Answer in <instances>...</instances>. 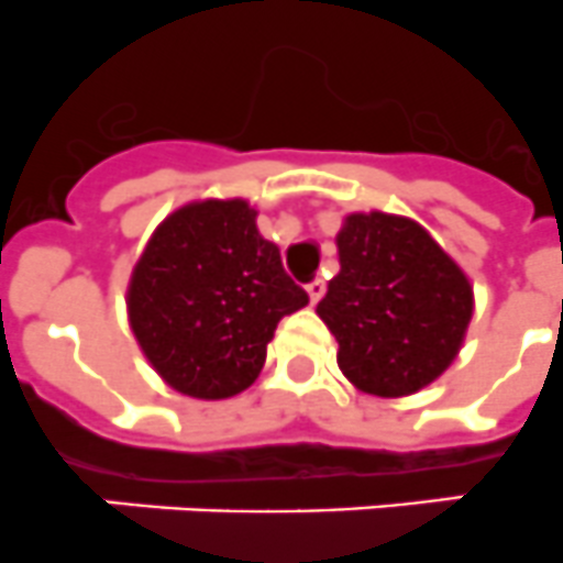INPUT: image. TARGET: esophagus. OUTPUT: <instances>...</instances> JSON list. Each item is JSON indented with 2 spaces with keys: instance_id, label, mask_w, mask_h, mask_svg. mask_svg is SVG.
<instances>
[{
  "instance_id": "1",
  "label": "esophagus",
  "mask_w": 563,
  "mask_h": 563,
  "mask_svg": "<svg viewBox=\"0 0 563 563\" xmlns=\"http://www.w3.org/2000/svg\"><path fill=\"white\" fill-rule=\"evenodd\" d=\"M308 297H311V302H319L322 300V294H325V280L322 277H317V280L308 283Z\"/></svg>"
}]
</instances>
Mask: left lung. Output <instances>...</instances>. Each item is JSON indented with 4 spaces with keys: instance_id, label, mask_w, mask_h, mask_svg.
<instances>
[{
    "instance_id": "8db88e82",
    "label": "left lung",
    "mask_w": 563,
    "mask_h": 563,
    "mask_svg": "<svg viewBox=\"0 0 563 563\" xmlns=\"http://www.w3.org/2000/svg\"><path fill=\"white\" fill-rule=\"evenodd\" d=\"M339 275L317 313L356 389L401 398L432 384L463 347L474 291L418 221L351 212L336 235Z\"/></svg>"
}]
</instances>
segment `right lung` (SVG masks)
Instances as JSON below:
<instances>
[{
    "label": "right lung",
    "instance_id": "right-lung-1",
    "mask_svg": "<svg viewBox=\"0 0 563 563\" xmlns=\"http://www.w3.org/2000/svg\"><path fill=\"white\" fill-rule=\"evenodd\" d=\"M255 219L244 199L179 207L131 272V331L176 393L205 401L244 393L261 376L277 322L308 306Z\"/></svg>",
    "mask_w": 563,
    "mask_h": 563
}]
</instances>
